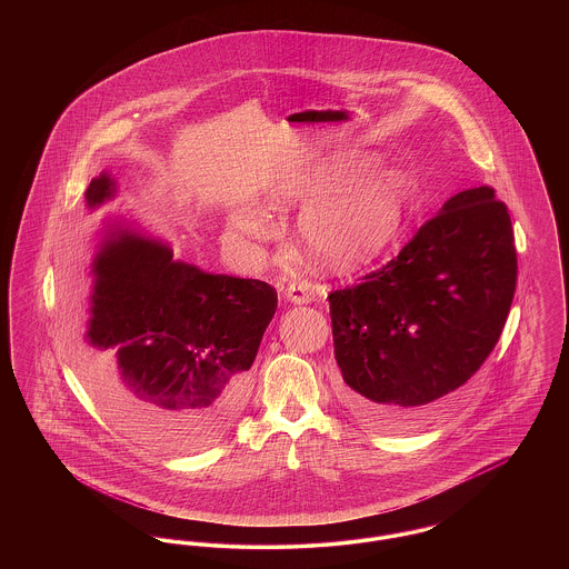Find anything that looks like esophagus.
Segmentation results:
<instances>
[{
    "mask_svg": "<svg viewBox=\"0 0 569 569\" xmlns=\"http://www.w3.org/2000/svg\"><path fill=\"white\" fill-rule=\"evenodd\" d=\"M286 298L295 305H307L311 302V288L307 283H300V281H292L288 288H286Z\"/></svg>",
    "mask_w": 569,
    "mask_h": 569,
    "instance_id": "34e87169",
    "label": "esophagus"
}]
</instances>
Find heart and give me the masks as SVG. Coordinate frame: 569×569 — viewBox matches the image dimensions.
<instances>
[{"mask_svg": "<svg viewBox=\"0 0 569 569\" xmlns=\"http://www.w3.org/2000/svg\"><path fill=\"white\" fill-rule=\"evenodd\" d=\"M376 153L339 151L283 172L267 193L274 211L305 204L298 244L318 269L348 272L379 258L403 228L409 179L397 168H378ZM228 232L237 241H264L269 226L249 207L232 209Z\"/></svg>", "mask_w": 569, "mask_h": 569, "instance_id": "obj_1", "label": "heart"}]
</instances>
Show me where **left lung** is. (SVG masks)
Masks as SVG:
<instances>
[{"label":"left lung","instance_id":"obj_1","mask_svg":"<svg viewBox=\"0 0 569 569\" xmlns=\"http://www.w3.org/2000/svg\"><path fill=\"white\" fill-rule=\"evenodd\" d=\"M515 232L488 186L455 193L401 253L328 297L341 399L383 433L448 413L510 313Z\"/></svg>","mask_w":569,"mask_h":569}]
</instances>
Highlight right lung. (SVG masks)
I'll return each instance as SVG.
<instances>
[{"label":"right lung","mask_w":569,"mask_h":569,"mask_svg":"<svg viewBox=\"0 0 569 569\" xmlns=\"http://www.w3.org/2000/svg\"><path fill=\"white\" fill-rule=\"evenodd\" d=\"M117 196L104 170L84 191L89 211ZM91 260L77 365L112 420L163 452L191 455L228 433L243 409L249 369L274 316L258 279L202 271L126 217L102 223Z\"/></svg>","instance_id":"obj_1"}]
</instances>
